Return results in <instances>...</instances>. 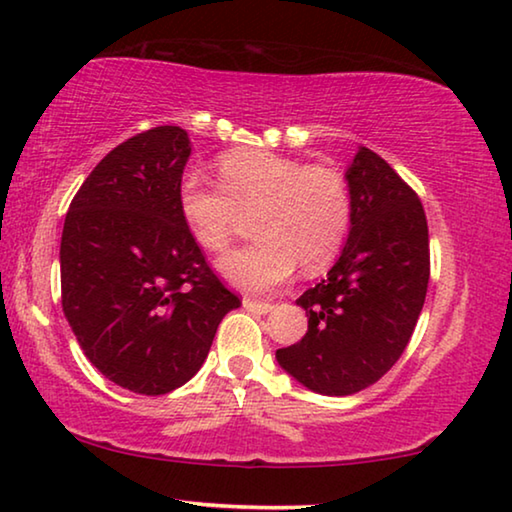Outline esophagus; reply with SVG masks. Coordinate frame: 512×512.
Instances as JSON below:
<instances>
[{
  "label": "esophagus",
  "instance_id": "obj_1",
  "mask_svg": "<svg viewBox=\"0 0 512 512\" xmlns=\"http://www.w3.org/2000/svg\"><path fill=\"white\" fill-rule=\"evenodd\" d=\"M243 307H246L248 312H255V314H266L273 310V303L269 300H257V298H243Z\"/></svg>",
  "mask_w": 512,
  "mask_h": 512
}]
</instances>
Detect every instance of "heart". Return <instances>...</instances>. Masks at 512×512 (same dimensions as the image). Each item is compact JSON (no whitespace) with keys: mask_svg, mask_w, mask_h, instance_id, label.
<instances>
[{"mask_svg":"<svg viewBox=\"0 0 512 512\" xmlns=\"http://www.w3.org/2000/svg\"><path fill=\"white\" fill-rule=\"evenodd\" d=\"M218 184L186 173L177 209L207 253H223L255 218L257 241L218 262L234 287L264 294L300 269L319 273L342 253L353 225V193L342 170L269 150H232L216 161Z\"/></svg>","mask_w":512,"mask_h":512,"instance_id":"obj_1","label":"heart"}]
</instances>
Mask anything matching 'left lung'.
Wrapping results in <instances>:
<instances>
[{
    "label": "left lung",
    "mask_w": 512,
    "mask_h": 512,
    "mask_svg": "<svg viewBox=\"0 0 512 512\" xmlns=\"http://www.w3.org/2000/svg\"><path fill=\"white\" fill-rule=\"evenodd\" d=\"M353 225L328 278L296 303L307 312L300 342L275 358L312 392L346 396L385 376L408 346L431 275L428 223L415 189L369 148L346 175Z\"/></svg>",
    "instance_id": "obj_1"
}]
</instances>
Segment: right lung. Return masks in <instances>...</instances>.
<instances>
[{
    "mask_svg": "<svg viewBox=\"0 0 512 512\" xmlns=\"http://www.w3.org/2000/svg\"><path fill=\"white\" fill-rule=\"evenodd\" d=\"M189 136L159 125L113 148L63 223L61 305L81 351L129 392L168 394L196 376L223 316L241 305L177 209Z\"/></svg>",
    "mask_w": 512,
    "mask_h": 512,
    "instance_id": "obj_1",
    "label": "right lung"
}]
</instances>
